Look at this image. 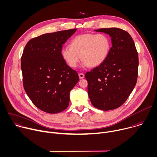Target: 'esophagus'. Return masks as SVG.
Segmentation results:
<instances>
[{
	"instance_id": "1",
	"label": "esophagus",
	"mask_w": 157,
	"mask_h": 157,
	"mask_svg": "<svg viewBox=\"0 0 157 157\" xmlns=\"http://www.w3.org/2000/svg\"><path fill=\"white\" fill-rule=\"evenodd\" d=\"M78 76H79V78L82 79V78H84L85 75H84L83 73H79V74H78Z\"/></svg>"
}]
</instances>
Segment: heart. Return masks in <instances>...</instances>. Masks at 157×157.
I'll return each mask as SVG.
<instances>
[{
    "mask_svg": "<svg viewBox=\"0 0 157 157\" xmlns=\"http://www.w3.org/2000/svg\"><path fill=\"white\" fill-rule=\"evenodd\" d=\"M111 49L109 38L103 34L87 33L74 38L69 43V48H64L60 54L66 63L75 68L80 61L83 66L97 67L106 60Z\"/></svg>",
    "mask_w": 157,
    "mask_h": 157,
    "instance_id": "obj_1",
    "label": "heart"
}]
</instances>
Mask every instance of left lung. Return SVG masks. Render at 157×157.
Returning a JSON list of instances; mask_svg holds the SVG:
<instances>
[{"label": "left lung", "mask_w": 157, "mask_h": 157, "mask_svg": "<svg viewBox=\"0 0 157 157\" xmlns=\"http://www.w3.org/2000/svg\"><path fill=\"white\" fill-rule=\"evenodd\" d=\"M95 31L108 34L111 37L112 47L104 63L85 74L88 93L94 107L112 110L127 100L136 85L138 52L126 31L117 28Z\"/></svg>", "instance_id": "left-lung-1"}]
</instances>
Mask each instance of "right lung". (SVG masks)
Returning <instances> with one entry per match:
<instances>
[{
	"label": "right lung",
	"mask_w": 157,
	"mask_h": 157,
	"mask_svg": "<svg viewBox=\"0 0 157 157\" xmlns=\"http://www.w3.org/2000/svg\"><path fill=\"white\" fill-rule=\"evenodd\" d=\"M76 28L46 33L30 40L21 57L23 84L32 103L50 114L65 110L69 94L79 80L61 56L62 44Z\"/></svg>",
	"instance_id": "add662e5"
}]
</instances>
